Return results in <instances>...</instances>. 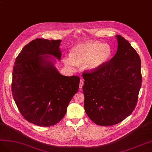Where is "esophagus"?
Here are the masks:
<instances>
[{"mask_svg":"<svg viewBox=\"0 0 152 152\" xmlns=\"http://www.w3.org/2000/svg\"><path fill=\"white\" fill-rule=\"evenodd\" d=\"M83 84H84L83 80H81L80 81V85H79V88H80V89H81V88L83 87Z\"/></svg>","mask_w":152,"mask_h":152,"instance_id":"obj_1","label":"esophagus"}]
</instances>
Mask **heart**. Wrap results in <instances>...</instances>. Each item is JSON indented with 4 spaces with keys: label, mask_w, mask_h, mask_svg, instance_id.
Returning <instances> with one entry per match:
<instances>
[{
    "label": "heart",
    "mask_w": 152,
    "mask_h": 152,
    "mask_svg": "<svg viewBox=\"0 0 152 152\" xmlns=\"http://www.w3.org/2000/svg\"><path fill=\"white\" fill-rule=\"evenodd\" d=\"M110 46L96 41L81 43L74 47L71 56L64 59V64L69 67H75L76 64H86V68L90 71L101 67L111 56Z\"/></svg>",
    "instance_id": "b5f03b06"
}]
</instances>
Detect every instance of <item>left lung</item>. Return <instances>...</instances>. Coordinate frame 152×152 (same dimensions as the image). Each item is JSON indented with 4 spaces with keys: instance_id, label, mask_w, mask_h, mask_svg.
Returning <instances> with one entry per match:
<instances>
[{
    "instance_id": "1",
    "label": "left lung",
    "mask_w": 152,
    "mask_h": 152,
    "mask_svg": "<svg viewBox=\"0 0 152 152\" xmlns=\"http://www.w3.org/2000/svg\"><path fill=\"white\" fill-rule=\"evenodd\" d=\"M116 37L114 57L97 70L83 73L85 112L102 126L118 124L132 113L141 86L140 56L122 36Z\"/></svg>"
}]
</instances>
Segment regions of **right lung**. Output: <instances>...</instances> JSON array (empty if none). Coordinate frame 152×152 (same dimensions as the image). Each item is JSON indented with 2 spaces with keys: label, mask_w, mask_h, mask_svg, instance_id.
Instances as JSON below:
<instances>
[{
  "label": "right lung",
  "mask_w": 152,
  "mask_h": 152,
  "mask_svg": "<svg viewBox=\"0 0 152 152\" xmlns=\"http://www.w3.org/2000/svg\"><path fill=\"white\" fill-rule=\"evenodd\" d=\"M61 41L36 39L23 47L15 62L12 97L25 119L38 126L60 122L78 91L80 77L62 75L51 57L60 60Z\"/></svg>",
  "instance_id": "add662e5"
}]
</instances>
